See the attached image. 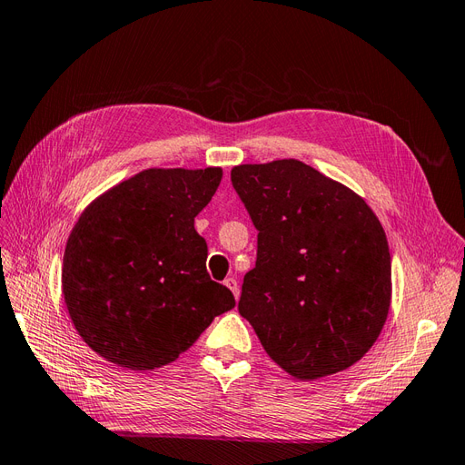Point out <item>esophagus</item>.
I'll use <instances>...</instances> for the list:
<instances>
[{"mask_svg":"<svg viewBox=\"0 0 465 465\" xmlns=\"http://www.w3.org/2000/svg\"><path fill=\"white\" fill-rule=\"evenodd\" d=\"M224 285H227V287L232 291L234 299L241 297V287H238V281H236L234 277H227V279H224Z\"/></svg>","mask_w":465,"mask_h":465,"instance_id":"obj_1","label":"esophagus"}]
</instances>
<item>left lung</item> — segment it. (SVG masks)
Instances as JSON below:
<instances>
[{
	"instance_id": "left-lung-1",
	"label": "left lung",
	"mask_w": 465,
	"mask_h": 465,
	"mask_svg": "<svg viewBox=\"0 0 465 465\" xmlns=\"http://www.w3.org/2000/svg\"><path fill=\"white\" fill-rule=\"evenodd\" d=\"M231 182L258 231L238 312L294 378L349 369L390 311L382 224L357 193L294 159L234 166Z\"/></svg>"
}]
</instances>
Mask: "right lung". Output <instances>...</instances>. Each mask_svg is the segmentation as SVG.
<instances>
[{
  "label": "right lung",
  "instance_id": "right-lung-1",
  "mask_svg": "<svg viewBox=\"0 0 465 465\" xmlns=\"http://www.w3.org/2000/svg\"><path fill=\"white\" fill-rule=\"evenodd\" d=\"M221 168H151L93 202L69 236L62 287L79 335L110 362L159 369L234 308L207 273V242L193 219Z\"/></svg>",
  "mask_w": 465,
  "mask_h": 465
}]
</instances>
